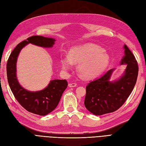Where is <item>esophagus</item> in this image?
Masks as SVG:
<instances>
[{"label":"esophagus","instance_id":"obj_1","mask_svg":"<svg viewBox=\"0 0 146 146\" xmlns=\"http://www.w3.org/2000/svg\"><path fill=\"white\" fill-rule=\"evenodd\" d=\"M69 87H76L77 86V84H75V83H70L68 84Z\"/></svg>","mask_w":146,"mask_h":146}]
</instances>
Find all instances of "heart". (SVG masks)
Instances as JSON below:
<instances>
[{"label":"heart","instance_id":"b5f03b06","mask_svg":"<svg viewBox=\"0 0 146 146\" xmlns=\"http://www.w3.org/2000/svg\"><path fill=\"white\" fill-rule=\"evenodd\" d=\"M61 61L64 70H69L73 64H79L77 68L78 74L82 78L89 79L104 71L109 66L110 57L100 46L88 44L74 47L69 55L62 56Z\"/></svg>","mask_w":146,"mask_h":146}]
</instances>
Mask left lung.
Returning a JSON list of instances; mask_svg holds the SVG:
<instances>
[{
    "label": "left lung",
    "instance_id": "left-lung-1",
    "mask_svg": "<svg viewBox=\"0 0 146 146\" xmlns=\"http://www.w3.org/2000/svg\"><path fill=\"white\" fill-rule=\"evenodd\" d=\"M123 48L125 55L120 61L121 65H127L123 74L118 79L111 81L115 69H110L86 86L85 106L94 115H101L117 111L135 87L138 75L137 62L128 46L124 45Z\"/></svg>",
    "mask_w": 146,
    "mask_h": 146
}]
</instances>
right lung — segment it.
<instances>
[{"label":"right lung","instance_id":"right-lung-1","mask_svg":"<svg viewBox=\"0 0 146 146\" xmlns=\"http://www.w3.org/2000/svg\"><path fill=\"white\" fill-rule=\"evenodd\" d=\"M54 38L34 35L19 43L10 54L7 64L8 82L15 98L27 111L39 115H45L57 107L62 93L68 86L66 80H51L46 88L40 91L31 92L19 84L17 76V62L21 49L32 44L44 48L53 47Z\"/></svg>","mask_w":146,"mask_h":146}]
</instances>
